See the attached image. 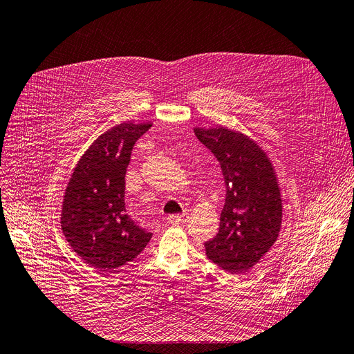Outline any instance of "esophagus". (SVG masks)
Wrapping results in <instances>:
<instances>
[{
	"label": "esophagus",
	"mask_w": 354,
	"mask_h": 354,
	"mask_svg": "<svg viewBox=\"0 0 354 354\" xmlns=\"http://www.w3.org/2000/svg\"><path fill=\"white\" fill-rule=\"evenodd\" d=\"M189 220V214L188 212H183V214H176V215H169L167 221L171 224H185Z\"/></svg>",
	"instance_id": "34e87169"
}]
</instances>
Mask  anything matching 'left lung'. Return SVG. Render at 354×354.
I'll list each match as a JSON object with an SVG mask.
<instances>
[{"instance_id":"obj_1","label":"left lung","mask_w":354,"mask_h":354,"mask_svg":"<svg viewBox=\"0 0 354 354\" xmlns=\"http://www.w3.org/2000/svg\"><path fill=\"white\" fill-rule=\"evenodd\" d=\"M198 140L220 162L225 203L217 236L205 241L207 257L230 273L252 269L278 240L281 189L273 166L248 136L218 129H194Z\"/></svg>"}]
</instances>
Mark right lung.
Returning a JSON list of instances; mask_svg holds the SVG:
<instances>
[{
  "label": "right lung",
  "mask_w": 354,
  "mask_h": 354,
  "mask_svg": "<svg viewBox=\"0 0 354 354\" xmlns=\"http://www.w3.org/2000/svg\"><path fill=\"white\" fill-rule=\"evenodd\" d=\"M150 122H121L101 134L80 159L62 205V232L73 252L97 270L109 272L139 256L151 233L126 214V172L136 142Z\"/></svg>",
  "instance_id": "obj_1"
}]
</instances>
